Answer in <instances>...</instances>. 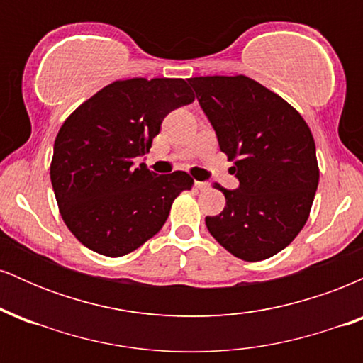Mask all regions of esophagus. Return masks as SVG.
Segmentation results:
<instances>
[{
  "label": "esophagus",
  "mask_w": 363,
  "mask_h": 363,
  "mask_svg": "<svg viewBox=\"0 0 363 363\" xmlns=\"http://www.w3.org/2000/svg\"><path fill=\"white\" fill-rule=\"evenodd\" d=\"M194 186L198 187L199 191H206V189H210V182H201V181H196V182H194Z\"/></svg>",
  "instance_id": "34e87169"
}]
</instances>
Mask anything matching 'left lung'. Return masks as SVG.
<instances>
[{"mask_svg":"<svg viewBox=\"0 0 363 363\" xmlns=\"http://www.w3.org/2000/svg\"><path fill=\"white\" fill-rule=\"evenodd\" d=\"M187 82L239 179L234 191L215 184L225 208L206 216L208 230L239 259H268L298 235L311 215L319 184L311 129L280 95L244 74Z\"/></svg>","mask_w":363,"mask_h":363,"instance_id":"obj_1","label":"left lung"}]
</instances>
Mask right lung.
<instances>
[{"label": "right lung", "mask_w": 363, "mask_h": 363, "mask_svg": "<svg viewBox=\"0 0 363 363\" xmlns=\"http://www.w3.org/2000/svg\"><path fill=\"white\" fill-rule=\"evenodd\" d=\"M194 101L182 78L116 80L78 106L54 141L51 182L66 227L85 247L121 257L164 227L191 189L182 170L157 176L135 158L150 152L170 111Z\"/></svg>", "instance_id": "add662e5"}]
</instances>
